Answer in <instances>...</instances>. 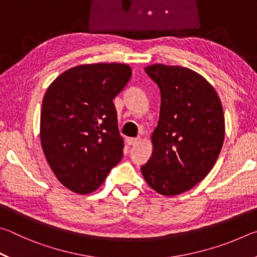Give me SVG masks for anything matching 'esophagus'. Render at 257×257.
<instances>
[{
	"label": "esophagus",
	"instance_id": "obj_1",
	"mask_svg": "<svg viewBox=\"0 0 257 257\" xmlns=\"http://www.w3.org/2000/svg\"><path fill=\"white\" fill-rule=\"evenodd\" d=\"M139 142H141V137H136V138L129 137V138H127V144L128 145H132V146L137 145Z\"/></svg>",
	"mask_w": 257,
	"mask_h": 257
}]
</instances>
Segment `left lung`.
<instances>
[{
	"mask_svg": "<svg viewBox=\"0 0 257 257\" xmlns=\"http://www.w3.org/2000/svg\"><path fill=\"white\" fill-rule=\"evenodd\" d=\"M145 72L159 86L161 107L153 153L141 170L156 193L176 196L214 167L224 139L222 104L214 87L188 68L152 64Z\"/></svg>",
	"mask_w": 257,
	"mask_h": 257,
	"instance_id": "1",
	"label": "left lung"
}]
</instances>
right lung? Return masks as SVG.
<instances>
[{"label":"right lung","mask_w":257,"mask_h":257,"mask_svg":"<svg viewBox=\"0 0 257 257\" xmlns=\"http://www.w3.org/2000/svg\"><path fill=\"white\" fill-rule=\"evenodd\" d=\"M123 63L82 64L49 86L43 98L41 143L52 171L64 187L96 190L123 155L113 99L127 85Z\"/></svg>","instance_id":"add662e5"}]
</instances>
